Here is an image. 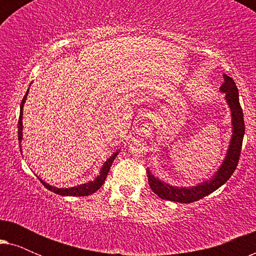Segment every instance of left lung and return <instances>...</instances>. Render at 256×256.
<instances>
[{
  "instance_id": "1",
  "label": "left lung",
  "mask_w": 256,
  "mask_h": 256,
  "mask_svg": "<svg viewBox=\"0 0 256 256\" xmlns=\"http://www.w3.org/2000/svg\"><path fill=\"white\" fill-rule=\"evenodd\" d=\"M220 90L226 94V101L230 104V112H232L233 124V136L232 140H230V149L227 152L225 160H224L218 172L216 174V176L211 178V180L204 182V183L199 184L197 186L188 188L171 186V185L157 180L150 174L149 170H146L149 186L154 194L158 196L160 198L174 202H183V204L197 202L225 184L236 171L238 163H239L241 146H242V140L244 135V113L239 102L238 87L230 76L224 74V84L220 87Z\"/></svg>"
}]
</instances>
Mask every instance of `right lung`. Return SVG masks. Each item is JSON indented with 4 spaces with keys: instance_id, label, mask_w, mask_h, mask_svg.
I'll return each mask as SVG.
<instances>
[{
    "instance_id": "obj_1",
    "label": "right lung",
    "mask_w": 256,
    "mask_h": 256,
    "mask_svg": "<svg viewBox=\"0 0 256 256\" xmlns=\"http://www.w3.org/2000/svg\"><path fill=\"white\" fill-rule=\"evenodd\" d=\"M28 92H29V90H26V96H24L22 102H20V118H18V141L20 143L22 141V115H23V104L26 102V96H28ZM118 152H115L112 155L110 158L107 160V162L104 164L102 169H101V172L99 176L96 178V180L94 182H90V183H86V184H82V185H78V186H74V188H54V186H51V185H48L45 183L40 180V178H38V180H40V183L44 185L45 188H48V190H50L52 192H54V194H60V196H72V197H84V196H90L94 194V192L99 190V188L102 186V184L104 183V180H106V177L108 174V171H110L112 164H113V160H115V157H116Z\"/></svg>"
}]
</instances>
